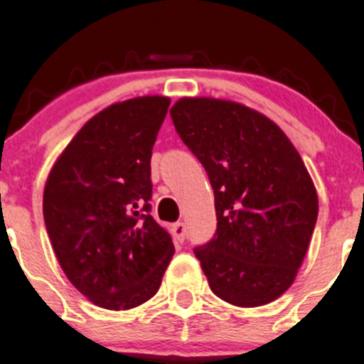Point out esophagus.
Instances as JSON below:
<instances>
[{"label": "esophagus", "instance_id": "esophagus-1", "mask_svg": "<svg viewBox=\"0 0 364 364\" xmlns=\"http://www.w3.org/2000/svg\"><path fill=\"white\" fill-rule=\"evenodd\" d=\"M171 235H173V240H175L176 243H184V238H186V225L182 222H176L175 225L171 228Z\"/></svg>", "mask_w": 364, "mask_h": 364}]
</instances>
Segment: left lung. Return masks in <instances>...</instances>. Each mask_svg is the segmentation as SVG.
<instances>
[{
    "label": "left lung",
    "instance_id": "8db88e82",
    "mask_svg": "<svg viewBox=\"0 0 364 364\" xmlns=\"http://www.w3.org/2000/svg\"><path fill=\"white\" fill-rule=\"evenodd\" d=\"M171 119L215 191L216 232L195 247L209 287L236 306L274 301L292 285L318 220V193L289 136L232 101L184 97Z\"/></svg>",
    "mask_w": 364,
    "mask_h": 364
}]
</instances>
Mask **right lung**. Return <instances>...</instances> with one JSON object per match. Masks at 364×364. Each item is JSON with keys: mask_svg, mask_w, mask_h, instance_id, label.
I'll return each instance as SVG.
<instances>
[{"mask_svg": "<svg viewBox=\"0 0 364 364\" xmlns=\"http://www.w3.org/2000/svg\"><path fill=\"white\" fill-rule=\"evenodd\" d=\"M169 99L135 97L92 117L45 186L43 216L66 278L108 311L156 294L175 245L151 211V149Z\"/></svg>", "mask_w": 364, "mask_h": 364, "instance_id": "add662e5", "label": "right lung"}]
</instances>
